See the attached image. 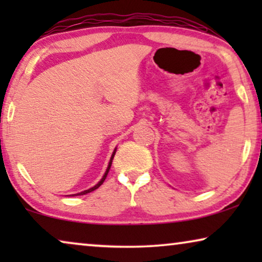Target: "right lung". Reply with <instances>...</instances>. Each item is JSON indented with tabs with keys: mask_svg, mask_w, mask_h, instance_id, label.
Returning <instances> with one entry per match:
<instances>
[{
	"mask_svg": "<svg viewBox=\"0 0 262 262\" xmlns=\"http://www.w3.org/2000/svg\"><path fill=\"white\" fill-rule=\"evenodd\" d=\"M116 151H117V148L114 149V151H113V154H112V156H111L110 162H108V166H107V169H106V171H105V174H103V177L101 178V180H100V181L98 182V184H96L95 186H93V187L88 188V189H85V191H82V192H80V193H76V194H71V196H76V195H83V194H87V193H91V192H93V191H95L96 188H99L100 186H101V185L103 184V181H105V179H106V177H107V174H108V171H110V168H111V166H112V161H113V157H114V155H116Z\"/></svg>",
	"mask_w": 262,
	"mask_h": 262,
	"instance_id": "right-lung-1",
	"label": "right lung"
}]
</instances>
